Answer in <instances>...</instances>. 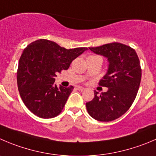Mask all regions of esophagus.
Instances as JSON below:
<instances>
[{
    "mask_svg": "<svg viewBox=\"0 0 156 156\" xmlns=\"http://www.w3.org/2000/svg\"><path fill=\"white\" fill-rule=\"evenodd\" d=\"M76 89L78 90H80V91H83V90H85V88H83V87H77Z\"/></svg>",
    "mask_w": 156,
    "mask_h": 156,
    "instance_id": "34e87169",
    "label": "esophagus"
}]
</instances>
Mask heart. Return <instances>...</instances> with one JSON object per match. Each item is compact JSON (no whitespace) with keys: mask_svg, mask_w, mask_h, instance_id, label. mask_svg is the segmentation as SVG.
I'll list each match as a JSON object with an SVG mask.
<instances>
[{"mask_svg":"<svg viewBox=\"0 0 156 156\" xmlns=\"http://www.w3.org/2000/svg\"><path fill=\"white\" fill-rule=\"evenodd\" d=\"M90 57H97V56H90Z\"/></svg>","mask_w":156,"mask_h":156,"instance_id":"heart-1","label":"heart"}]
</instances>
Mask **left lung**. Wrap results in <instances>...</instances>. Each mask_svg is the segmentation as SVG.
Returning a JSON list of instances; mask_svg holds the SVG:
<instances>
[{
    "instance_id": "8db88e82",
    "label": "left lung",
    "mask_w": 156,
    "mask_h": 156,
    "mask_svg": "<svg viewBox=\"0 0 156 156\" xmlns=\"http://www.w3.org/2000/svg\"><path fill=\"white\" fill-rule=\"evenodd\" d=\"M89 48L108 58L109 64L99 83L107 92L98 95L95 91L93 100L86 103L87 112L98 121H112L126 113L136 99L142 77L139 59L134 49L120 43Z\"/></svg>"
}]
</instances>
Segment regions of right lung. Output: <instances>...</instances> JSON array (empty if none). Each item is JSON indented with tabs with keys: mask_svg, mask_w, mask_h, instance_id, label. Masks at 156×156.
<instances>
[{
	"mask_svg": "<svg viewBox=\"0 0 156 156\" xmlns=\"http://www.w3.org/2000/svg\"><path fill=\"white\" fill-rule=\"evenodd\" d=\"M87 50H67L45 39L32 42L24 49L19 60L17 81L20 97L31 112L50 119L62 112L73 87L58 88L54 78Z\"/></svg>",
	"mask_w": 156,
	"mask_h": 156,
	"instance_id": "obj_1",
	"label": "right lung"
}]
</instances>
